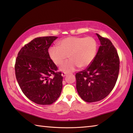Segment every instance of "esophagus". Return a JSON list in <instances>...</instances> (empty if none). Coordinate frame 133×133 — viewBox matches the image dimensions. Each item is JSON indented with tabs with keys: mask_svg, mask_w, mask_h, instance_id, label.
<instances>
[{
	"mask_svg": "<svg viewBox=\"0 0 133 133\" xmlns=\"http://www.w3.org/2000/svg\"><path fill=\"white\" fill-rule=\"evenodd\" d=\"M66 75H67L66 72H63V73H62V76H63V77H65V76H66Z\"/></svg>",
	"mask_w": 133,
	"mask_h": 133,
	"instance_id": "1",
	"label": "esophagus"
}]
</instances>
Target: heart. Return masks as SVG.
<instances>
[{"mask_svg":"<svg viewBox=\"0 0 133 133\" xmlns=\"http://www.w3.org/2000/svg\"><path fill=\"white\" fill-rule=\"evenodd\" d=\"M58 46H52L49 53L55 64L59 66L68 57L70 59L60 67L64 71H74L77 67L89 66L96 57L97 44L92 37L71 36L64 38L58 43Z\"/></svg>","mask_w":133,"mask_h":133,"instance_id":"1","label":"heart"}]
</instances>
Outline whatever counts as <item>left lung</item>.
<instances>
[{
    "mask_svg": "<svg viewBox=\"0 0 133 133\" xmlns=\"http://www.w3.org/2000/svg\"><path fill=\"white\" fill-rule=\"evenodd\" d=\"M97 36L100 46L91 63L76 74V89L88 103L103 100L115 86L120 70V58L113 44L107 38Z\"/></svg>",
    "mask_w": 133,
    "mask_h": 133,
    "instance_id": "8db88e82",
    "label": "left lung"
}]
</instances>
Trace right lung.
Returning <instances> with one entry per match:
<instances>
[{"mask_svg":"<svg viewBox=\"0 0 133 133\" xmlns=\"http://www.w3.org/2000/svg\"><path fill=\"white\" fill-rule=\"evenodd\" d=\"M56 36L35 38L19 51L15 65V75L22 92L38 104L49 105L61 94V71L49 56L48 49Z\"/></svg>","mask_w":133,"mask_h":133,"instance_id":"right-lung-1","label":"right lung"}]
</instances>
